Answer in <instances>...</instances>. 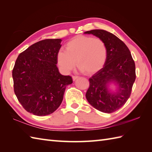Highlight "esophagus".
<instances>
[{"label":"esophagus","mask_w":152,"mask_h":152,"mask_svg":"<svg viewBox=\"0 0 152 152\" xmlns=\"http://www.w3.org/2000/svg\"><path fill=\"white\" fill-rule=\"evenodd\" d=\"M72 80H74V81H75V80L76 79H78L79 78V76H72Z\"/></svg>","instance_id":"1"}]
</instances>
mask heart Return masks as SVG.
Instances as JSON below:
<instances>
[{
	"instance_id": "obj_1",
	"label": "heart",
	"mask_w": 152,
	"mask_h": 152,
	"mask_svg": "<svg viewBox=\"0 0 152 152\" xmlns=\"http://www.w3.org/2000/svg\"><path fill=\"white\" fill-rule=\"evenodd\" d=\"M108 57L106 44L100 38L78 35L66 44V50H60L57 54V61L64 72H69L76 65L87 74L101 70Z\"/></svg>"
}]
</instances>
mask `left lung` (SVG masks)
I'll return each mask as SVG.
<instances>
[{
  "label": "left lung",
  "instance_id": "1",
  "mask_svg": "<svg viewBox=\"0 0 152 152\" xmlns=\"http://www.w3.org/2000/svg\"><path fill=\"white\" fill-rule=\"evenodd\" d=\"M102 40L108 48V57L104 66L89 78V88L86 96L95 109L112 113L121 108L131 95L136 78L135 64L124 42L111 33L101 29L86 31ZM111 83L115 90L109 89Z\"/></svg>",
  "mask_w": 152,
  "mask_h": 152
}]
</instances>
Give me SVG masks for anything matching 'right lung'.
<instances>
[{
  "instance_id": "1",
  "label": "right lung",
  "mask_w": 152,
  "mask_h": 152,
  "mask_svg": "<svg viewBox=\"0 0 152 152\" xmlns=\"http://www.w3.org/2000/svg\"><path fill=\"white\" fill-rule=\"evenodd\" d=\"M61 39H46L19 55L12 70L14 93L25 110L44 116L52 114L63 101L70 76L60 74L57 54Z\"/></svg>"
}]
</instances>
